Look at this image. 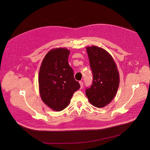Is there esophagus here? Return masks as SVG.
<instances>
[{
	"label": "esophagus",
	"mask_w": 150,
	"mask_h": 150,
	"mask_svg": "<svg viewBox=\"0 0 150 150\" xmlns=\"http://www.w3.org/2000/svg\"><path fill=\"white\" fill-rule=\"evenodd\" d=\"M79 84H80V88H82L83 87V83L82 81H79Z\"/></svg>",
	"instance_id": "34e87169"
}]
</instances>
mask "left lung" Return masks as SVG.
<instances>
[{
  "mask_svg": "<svg viewBox=\"0 0 150 150\" xmlns=\"http://www.w3.org/2000/svg\"><path fill=\"white\" fill-rule=\"evenodd\" d=\"M93 74L91 87L86 95L91 104L102 108L110 103L116 95L119 74L113 58L105 49L96 46L86 47Z\"/></svg>",
  "mask_w": 150,
  "mask_h": 150,
  "instance_id": "left-lung-1",
  "label": "left lung"
}]
</instances>
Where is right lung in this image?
<instances>
[{
  "label": "right lung",
  "instance_id": "right-lung-1",
  "mask_svg": "<svg viewBox=\"0 0 150 150\" xmlns=\"http://www.w3.org/2000/svg\"><path fill=\"white\" fill-rule=\"evenodd\" d=\"M69 54L66 48L51 49L43 58L39 71L40 95L46 105L57 112L66 108L74 92L80 88L68 63Z\"/></svg>",
  "mask_w": 150,
  "mask_h": 150
}]
</instances>
